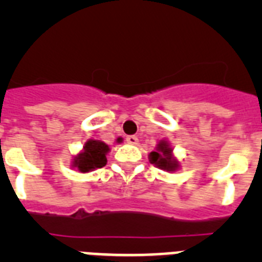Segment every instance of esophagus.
I'll use <instances>...</instances> for the list:
<instances>
[{"label": "esophagus", "instance_id": "34e87169", "mask_svg": "<svg viewBox=\"0 0 262 262\" xmlns=\"http://www.w3.org/2000/svg\"><path fill=\"white\" fill-rule=\"evenodd\" d=\"M126 142L128 143V144H138V138H136L135 135H128L126 138Z\"/></svg>", "mask_w": 262, "mask_h": 262}]
</instances>
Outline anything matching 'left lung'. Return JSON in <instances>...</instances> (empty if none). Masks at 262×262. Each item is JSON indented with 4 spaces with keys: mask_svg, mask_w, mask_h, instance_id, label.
Instances as JSON below:
<instances>
[{
    "mask_svg": "<svg viewBox=\"0 0 262 262\" xmlns=\"http://www.w3.org/2000/svg\"><path fill=\"white\" fill-rule=\"evenodd\" d=\"M149 161L160 169H164L166 172H174L178 168V163L173 159L172 148L169 147L168 142L163 140L157 144L156 151L151 152Z\"/></svg>",
    "mask_w": 262,
    "mask_h": 262,
    "instance_id": "left-lung-1",
    "label": "left lung"
}]
</instances>
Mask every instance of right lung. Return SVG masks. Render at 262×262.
I'll return each instance as SVG.
<instances>
[{"label": "right lung", "instance_id": "add662e5", "mask_svg": "<svg viewBox=\"0 0 262 262\" xmlns=\"http://www.w3.org/2000/svg\"><path fill=\"white\" fill-rule=\"evenodd\" d=\"M108 151H110L108 145L101 140H88L84 145V151L73 160V166H76L82 173L102 168L107 163L106 154Z\"/></svg>", "mask_w": 262, "mask_h": 262}]
</instances>
